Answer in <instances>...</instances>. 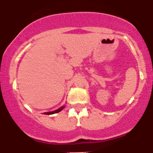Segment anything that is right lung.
Returning a JSON list of instances; mask_svg holds the SVG:
<instances>
[{"label": "right lung", "instance_id": "obj_1", "mask_svg": "<svg viewBox=\"0 0 153 153\" xmlns=\"http://www.w3.org/2000/svg\"><path fill=\"white\" fill-rule=\"evenodd\" d=\"M63 108H64V106L61 107V108H59V109H57V110L52 111V112H48V113H45V115H51V114H54V113H59V112H60V111L62 110Z\"/></svg>", "mask_w": 153, "mask_h": 153}]
</instances>
